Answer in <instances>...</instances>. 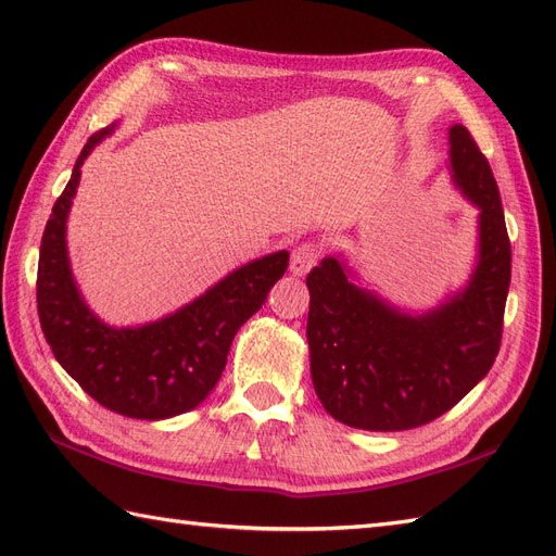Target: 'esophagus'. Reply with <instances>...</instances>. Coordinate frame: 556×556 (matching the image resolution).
I'll list each match as a JSON object with an SVG mask.
<instances>
[{
    "mask_svg": "<svg viewBox=\"0 0 556 556\" xmlns=\"http://www.w3.org/2000/svg\"><path fill=\"white\" fill-rule=\"evenodd\" d=\"M320 253H323V248L313 241H305V243L293 248V253H291L293 275H299V277L308 275V271L317 265V260H320Z\"/></svg>",
    "mask_w": 556,
    "mask_h": 556,
    "instance_id": "esophagus-1",
    "label": "esophagus"
}]
</instances>
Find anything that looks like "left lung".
<instances>
[{"mask_svg":"<svg viewBox=\"0 0 556 556\" xmlns=\"http://www.w3.org/2000/svg\"><path fill=\"white\" fill-rule=\"evenodd\" d=\"M448 167L478 215V265L466 289L410 315L353 285L344 260L311 269L308 346L315 394L349 428L399 432L454 408L502 344L511 243L490 162L466 126L448 128Z\"/></svg>","mask_w":556,"mask_h":556,"instance_id":"1","label":"left lung"}]
</instances>
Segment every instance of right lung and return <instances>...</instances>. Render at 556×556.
<instances>
[{"label":"right lung","instance_id":"obj_1","mask_svg":"<svg viewBox=\"0 0 556 556\" xmlns=\"http://www.w3.org/2000/svg\"><path fill=\"white\" fill-rule=\"evenodd\" d=\"M112 131L114 126H108L88 138L47 219L38 260V315L54 358L83 392L119 416L162 420L195 408L215 389L236 332L285 277L289 253H271L233 269L203 296L157 323L104 325L71 275L66 217L80 164Z\"/></svg>","mask_w":556,"mask_h":556}]
</instances>
